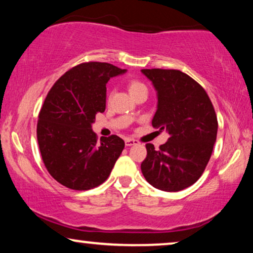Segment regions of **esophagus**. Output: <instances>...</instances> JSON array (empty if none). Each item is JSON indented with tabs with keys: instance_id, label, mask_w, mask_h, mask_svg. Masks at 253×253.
<instances>
[{
	"instance_id": "obj_1",
	"label": "esophagus",
	"mask_w": 253,
	"mask_h": 253,
	"mask_svg": "<svg viewBox=\"0 0 253 253\" xmlns=\"http://www.w3.org/2000/svg\"><path fill=\"white\" fill-rule=\"evenodd\" d=\"M139 143L137 139H133V138H126V146H132V145H136Z\"/></svg>"
}]
</instances>
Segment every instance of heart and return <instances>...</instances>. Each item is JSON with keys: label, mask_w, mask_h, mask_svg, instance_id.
<instances>
[{"label": "heart", "mask_w": 253, "mask_h": 253, "mask_svg": "<svg viewBox=\"0 0 253 253\" xmlns=\"http://www.w3.org/2000/svg\"><path fill=\"white\" fill-rule=\"evenodd\" d=\"M129 89H130L131 94L134 96V95H137L138 93H140L143 91H147V87L144 83H141L139 81H131L129 83ZM110 96H112V93L108 95V99H110Z\"/></svg>", "instance_id": "heart-1"}]
</instances>
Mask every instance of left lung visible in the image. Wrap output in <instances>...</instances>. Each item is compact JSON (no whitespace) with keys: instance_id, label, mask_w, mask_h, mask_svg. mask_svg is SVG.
<instances>
[{"instance_id":"1","label":"left lung","mask_w":253,"mask_h":253,"mask_svg":"<svg viewBox=\"0 0 253 253\" xmlns=\"http://www.w3.org/2000/svg\"><path fill=\"white\" fill-rule=\"evenodd\" d=\"M158 92L155 129H166L167 143L155 150L146 144L141 172L154 188L181 191L203 175L217 133L215 110L203 86L184 72L172 69H143Z\"/></svg>"}]
</instances>
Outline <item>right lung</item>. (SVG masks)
Wrapping results in <instances>:
<instances>
[{"mask_svg": "<svg viewBox=\"0 0 253 253\" xmlns=\"http://www.w3.org/2000/svg\"><path fill=\"white\" fill-rule=\"evenodd\" d=\"M126 70L106 62H85L55 82L39 112L37 138L51 177L72 190L96 188L108 178L122 153L116 134L92 131L95 115L106 109V84Z\"/></svg>", "mask_w": 253, "mask_h": 253, "instance_id": "right-lung-1", "label": "right lung"}]
</instances>
